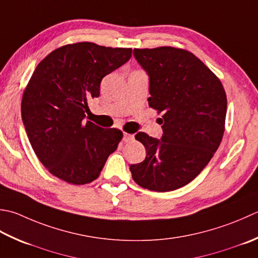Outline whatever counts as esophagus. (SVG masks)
Instances as JSON below:
<instances>
[{"label": "esophagus", "instance_id": "34e87169", "mask_svg": "<svg viewBox=\"0 0 258 258\" xmlns=\"http://www.w3.org/2000/svg\"><path fill=\"white\" fill-rule=\"evenodd\" d=\"M134 140V135L133 134H128V133H124L123 135V141L124 142H131V141Z\"/></svg>", "mask_w": 258, "mask_h": 258}]
</instances>
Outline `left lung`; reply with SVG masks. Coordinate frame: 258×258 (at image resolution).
Segmentation results:
<instances>
[{
  "label": "left lung",
  "mask_w": 258,
  "mask_h": 258,
  "mask_svg": "<svg viewBox=\"0 0 258 258\" xmlns=\"http://www.w3.org/2000/svg\"><path fill=\"white\" fill-rule=\"evenodd\" d=\"M150 76L149 106L162 114L163 135L140 132L143 162L130 166L136 183L165 192L191 182L209 163L225 132L227 96L220 79L185 49H134Z\"/></svg>",
  "instance_id": "left-lung-1"
}]
</instances>
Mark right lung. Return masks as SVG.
<instances>
[{
	"label": "right lung",
	"instance_id": "obj_1",
	"mask_svg": "<svg viewBox=\"0 0 258 258\" xmlns=\"http://www.w3.org/2000/svg\"><path fill=\"white\" fill-rule=\"evenodd\" d=\"M131 55V48L76 42L53 50L35 68L23 92L22 120L39 161L58 179L93 182L117 149L122 131L83 120L102 79Z\"/></svg>",
	"mask_w": 258,
	"mask_h": 258
}]
</instances>
